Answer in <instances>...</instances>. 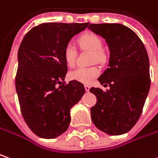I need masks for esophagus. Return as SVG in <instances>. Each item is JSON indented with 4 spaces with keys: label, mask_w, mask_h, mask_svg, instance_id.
I'll list each match as a JSON object with an SVG mask.
<instances>
[{
    "label": "esophagus",
    "mask_w": 158,
    "mask_h": 158,
    "mask_svg": "<svg viewBox=\"0 0 158 158\" xmlns=\"http://www.w3.org/2000/svg\"><path fill=\"white\" fill-rule=\"evenodd\" d=\"M84 88H85V91H90V88H91V87H90V85H88V84H85V85H84Z\"/></svg>",
    "instance_id": "obj_1"
}]
</instances>
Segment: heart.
Returning <instances> with one entry per match:
<instances>
[{"mask_svg":"<svg viewBox=\"0 0 158 158\" xmlns=\"http://www.w3.org/2000/svg\"><path fill=\"white\" fill-rule=\"evenodd\" d=\"M78 44L83 50H88L92 52V60L97 62H103L105 59V54L102 52L103 44L99 36L88 33L81 36L78 40ZM77 52L75 45L68 44L64 50V59L67 66L72 67L75 63ZM99 70L95 67H78L69 73V77L72 80L83 83H91L98 75Z\"/></svg>","mask_w":158,"mask_h":158,"instance_id":"b5f03b06","label":"heart"}]
</instances>
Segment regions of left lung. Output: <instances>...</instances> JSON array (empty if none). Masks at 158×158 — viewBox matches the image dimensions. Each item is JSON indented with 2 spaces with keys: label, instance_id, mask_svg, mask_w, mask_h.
I'll return each instance as SVG.
<instances>
[{
  "label": "left lung",
  "instance_id": "obj_1",
  "mask_svg": "<svg viewBox=\"0 0 158 158\" xmlns=\"http://www.w3.org/2000/svg\"><path fill=\"white\" fill-rule=\"evenodd\" d=\"M88 28L105 39L110 54L108 67L98 78L110 89H90L97 98L91 120L99 130L121 135L139 120L150 88L146 48L131 29L121 24H91Z\"/></svg>",
  "mask_w": 158,
  "mask_h": 158
}]
</instances>
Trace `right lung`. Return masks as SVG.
I'll use <instances>...</instances> for the list:
<instances>
[{
	"label": "right lung",
	"mask_w": 158,
	"mask_h": 158,
	"mask_svg": "<svg viewBox=\"0 0 158 158\" xmlns=\"http://www.w3.org/2000/svg\"><path fill=\"white\" fill-rule=\"evenodd\" d=\"M89 23H44L25 35L18 52L16 91L21 113L37 136L53 139L67 130L70 109L85 92L75 80H65L67 65L64 50L70 40Z\"/></svg>",
	"instance_id": "right-lung-1"
}]
</instances>
